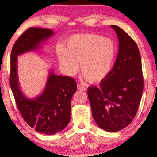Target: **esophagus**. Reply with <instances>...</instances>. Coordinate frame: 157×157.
Segmentation results:
<instances>
[{"mask_svg": "<svg viewBox=\"0 0 157 157\" xmlns=\"http://www.w3.org/2000/svg\"><path fill=\"white\" fill-rule=\"evenodd\" d=\"M77 89L78 90H80V91H86V88L84 86H82V85L81 84H78L77 85Z\"/></svg>", "mask_w": 157, "mask_h": 157, "instance_id": "1", "label": "esophagus"}]
</instances>
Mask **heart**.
<instances>
[{
	"instance_id": "1",
	"label": "heart",
	"mask_w": 157,
	"mask_h": 157,
	"mask_svg": "<svg viewBox=\"0 0 157 157\" xmlns=\"http://www.w3.org/2000/svg\"><path fill=\"white\" fill-rule=\"evenodd\" d=\"M57 57L63 71L73 76L80 71L85 79L100 82L111 72L116 56V46L111 39L96 34H77L68 39L66 48H59Z\"/></svg>"
}]
</instances>
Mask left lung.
I'll use <instances>...</instances> for the list:
<instances>
[{"instance_id":"left-lung-1","label":"left lung","mask_w":157,"mask_h":157,"mask_svg":"<svg viewBox=\"0 0 157 157\" xmlns=\"http://www.w3.org/2000/svg\"><path fill=\"white\" fill-rule=\"evenodd\" d=\"M119 39L115 63L100 87L90 86L88 97L97 125L109 132L125 128L136 116L143 91L141 56L137 45L119 26L111 25Z\"/></svg>"}]
</instances>
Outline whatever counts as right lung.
I'll return each instance as SVG.
<instances>
[{
	"mask_svg": "<svg viewBox=\"0 0 157 157\" xmlns=\"http://www.w3.org/2000/svg\"><path fill=\"white\" fill-rule=\"evenodd\" d=\"M54 35L51 29L31 27L19 37L11 53L10 84L21 116L30 127L41 134L52 135L63 131L70 121L71 100L77 91L72 77L56 75L49 71L41 94L27 98L20 88L17 77V57L36 51L41 44Z\"/></svg>",
	"mask_w": 157,
	"mask_h": 157,
	"instance_id": "right-lung-1",
	"label": "right lung"
}]
</instances>
